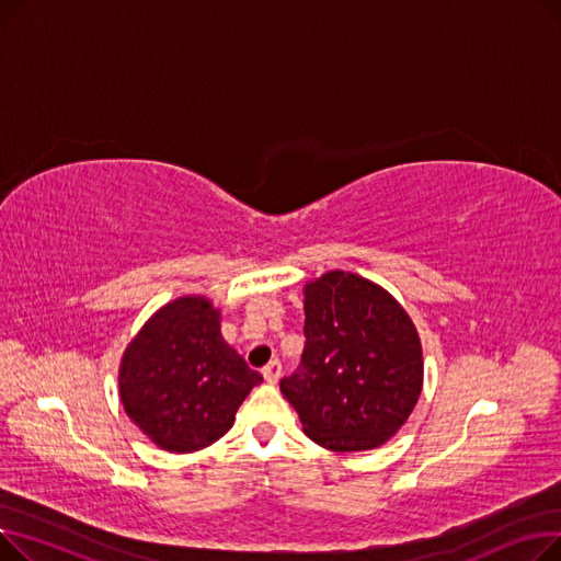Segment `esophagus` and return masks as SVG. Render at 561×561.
I'll list each match as a JSON object with an SVG mask.
<instances>
[{"mask_svg": "<svg viewBox=\"0 0 561 561\" xmlns=\"http://www.w3.org/2000/svg\"><path fill=\"white\" fill-rule=\"evenodd\" d=\"M279 375H282V364H279V359H273L268 366L263 368V377H265V381H268V385H277Z\"/></svg>", "mask_w": 561, "mask_h": 561, "instance_id": "obj_1", "label": "esophagus"}]
</instances>
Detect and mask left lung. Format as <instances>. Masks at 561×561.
<instances>
[{
	"label": "left lung",
	"mask_w": 561,
	"mask_h": 561,
	"mask_svg": "<svg viewBox=\"0 0 561 561\" xmlns=\"http://www.w3.org/2000/svg\"><path fill=\"white\" fill-rule=\"evenodd\" d=\"M300 368L279 381L305 434L334 453L387 444L423 389V347L389 290L332 271L305 286Z\"/></svg>",
	"instance_id": "obj_1"
}]
</instances>
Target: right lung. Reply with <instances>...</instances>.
Here are the masks:
<instances>
[{"instance_id": "obj_1", "label": "right lung", "mask_w": 561, "mask_h": 561, "mask_svg": "<svg viewBox=\"0 0 561 561\" xmlns=\"http://www.w3.org/2000/svg\"><path fill=\"white\" fill-rule=\"evenodd\" d=\"M127 416L170 453L216 444L263 377L220 334V311L202 296L161 307L121 364Z\"/></svg>"}]
</instances>
